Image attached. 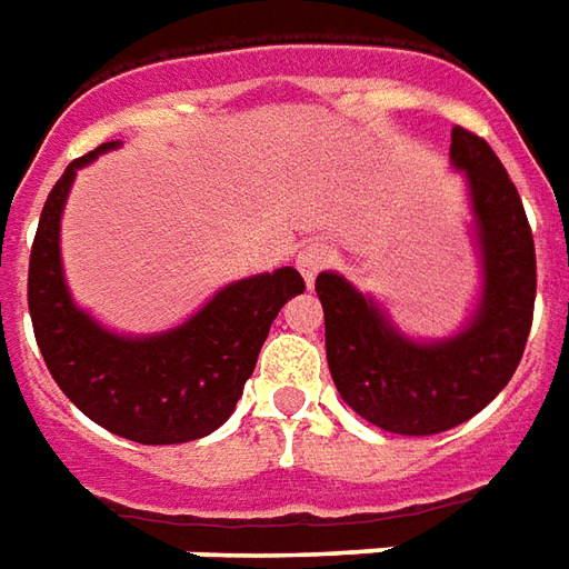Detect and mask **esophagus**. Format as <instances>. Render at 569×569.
I'll list each match as a JSON object with an SVG mask.
<instances>
[{
  "label": "esophagus",
  "mask_w": 569,
  "mask_h": 569,
  "mask_svg": "<svg viewBox=\"0 0 569 569\" xmlns=\"http://www.w3.org/2000/svg\"><path fill=\"white\" fill-rule=\"evenodd\" d=\"M329 261H332V249L326 247V243H320V240H310V243H305V247L298 249V256H296L298 271H301V277H305V283L308 286H313L317 273L329 268Z\"/></svg>",
  "instance_id": "1"
}]
</instances>
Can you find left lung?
<instances>
[{
    "label": "left lung",
    "instance_id": "1",
    "mask_svg": "<svg viewBox=\"0 0 569 569\" xmlns=\"http://www.w3.org/2000/svg\"><path fill=\"white\" fill-rule=\"evenodd\" d=\"M451 167L463 173L481 268L476 310L457 332L411 338L347 277H317L338 393L359 418L399 436H432L478 415L518 369L533 320L537 256L512 179L463 128L451 130Z\"/></svg>",
    "mask_w": 569,
    "mask_h": 569
}]
</instances>
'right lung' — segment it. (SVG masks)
Returning a JSON list of instances; mask_svg holds the SVG:
<instances>
[{
  "label": "right lung",
  "mask_w": 569,
  "mask_h": 569,
  "mask_svg": "<svg viewBox=\"0 0 569 569\" xmlns=\"http://www.w3.org/2000/svg\"><path fill=\"white\" fill-rule=\"evenodd\" d=\"M118 146L103 142L69 163L44 200L27 283L36 341L57 387L93 423L140 445L203 439L231 418L271 322L305 280L289 264L234 280L167 332L103 326L69 292L60 219L76 173Z\"/></svg>",
  "instance_id": "right-lung-1"
}]
</instances>
